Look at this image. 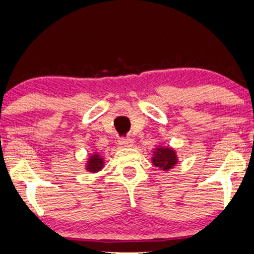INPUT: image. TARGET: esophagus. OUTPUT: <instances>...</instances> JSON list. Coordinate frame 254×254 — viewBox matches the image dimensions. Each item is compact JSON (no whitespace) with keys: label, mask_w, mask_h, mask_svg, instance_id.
<instances>
[{"label":"esophagus","mask_w":254,"mask_h":254,"mask_svg":"<svg viewBox=\"0 0 254 254\" xmlns=\"http://www.w3.org/2000/svg\"><path fill=\"white\" fill-rule=\"evenodd\" d=\"M120 144L123 145V147H131V145H133V140H131L130 137L121 138Z\"/></svg>","instance_id":"obj_1"}]
</instances>
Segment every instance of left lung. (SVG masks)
Wrapping results in <instances>:
<instances>
[{"mask_svg": "<svg viewBox=\"0 0 254 254\" xmlns=\"http://www.w3.org/2000/svg\"><path fill=\"white\" fill-rule=\"evenodd\" d=\"M152 163L161 170L168 171L177 164V155L176 151L171 148L159 147L156 149L152 157Z\"/></svg>", "mask_w": 254, "mask_h": 254, "instance_id": "8db88e82", "label": "left lung"}]
</instances>
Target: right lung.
Instances as JSON below:
<instances>
[{"label": "right lung", "instance_id": "right-lung-1", "mask_svg": "<svg viewBox=\"0 0 254 254\" xmlns=\"http://www.w3.org/2000/svg\"><path fill=\"white\" fill-rule=\"evenodd\" d=\"M104 166V159L102 158V156H99L98 154H93L91 155V157L89 158L88 163H86V170L89 172H98L103 169Z\"/></svg>", "mask_w": 254, "mask_h": 254}]
</instances>
